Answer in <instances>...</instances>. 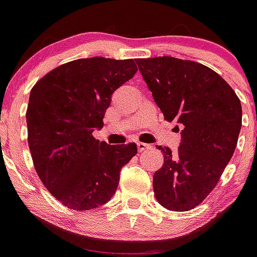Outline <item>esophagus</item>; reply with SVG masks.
Segmentation results:
<instances>
[{
  "mask_svg": "<svg viewBox=\"0 0 257 257\" xmlns=\"http://www.w3.org/2000/svg\"><path fill=\"white\" fill-rule=\"evenodd\" d=\"M137 147H138V152H147V150H149L150 148V145L149 144H145V143H141V142H139V143H137Z\"/></svg>",
  "mask_w": 257,
  "mask_h": 257,
  "instance_id": "1",
  "label": "esophagus"
}]
</instances>
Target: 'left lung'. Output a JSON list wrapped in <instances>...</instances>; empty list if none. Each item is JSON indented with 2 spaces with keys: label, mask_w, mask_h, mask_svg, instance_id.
<instances>
[{
  "label": "left lung",
  "mask_w": 257,
  "mask_h": 257,
  "mask_svg": "<svg viewBox=\"0 0 257 257\" xmlns=\"http://www.w3.org/2000/svg\"><path fill=\"white\" fill-rule=\"evenodd\" d=\"M136 62L164 119L183 126L177 152L158 145L164 164L153 177L155 198L164 208L188 211L211 193L234 154L240 99L216 72L198 62L169 56Z\"/></svg>",
  "instance_id": "left-lung-1"
}]
</instances>
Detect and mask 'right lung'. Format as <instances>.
<instances>
[{
    "label": "right lung",
    "instance_id": "1",
    "mask_svg": "<svg viewBox=\"0 0 257 257\" xmlns=\"http://www.w3.org/2000/svg\"><path fill=\"white\" fill-rule=\"evenodd\" d=\"M138 71L133 59L82 58L57 67L32 88L26 120L35 169L49 193L78 211L115 193L137 144L109 145L92 136L103 128L112 94Z\"/></svg>",
    "mask_w": 257,
    "mask_h": 257
}]
</instances>
